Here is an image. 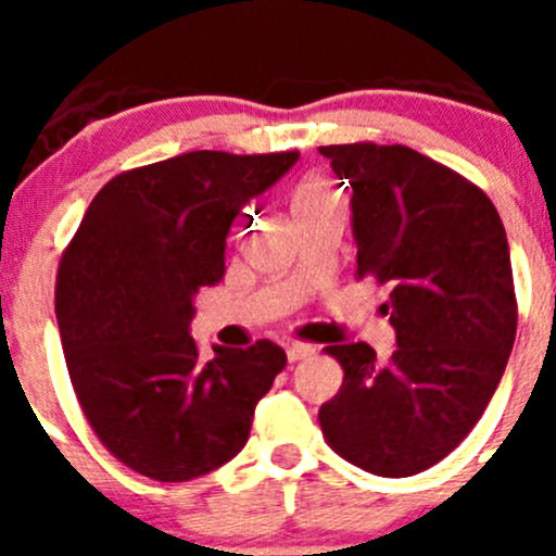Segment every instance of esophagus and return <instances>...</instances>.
<instances>
[{
  "instance_id": "1",
  "label": "esophagus",
  "mask_w": 556,
  "mask_h": 556,
  "mask_svg": "<svg viewBox=\"0 0 556 556\" xmlns=\"http://www.w3.org/2000/svg\"><path fill=\"white\" fill-rule=\"evenodd\" d=\"M314 356V348L312 345H303V342H294V345L287 348V358L289 362H303V358Z\"/></svg>"
}]
</instances>
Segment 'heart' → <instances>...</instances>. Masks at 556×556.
Returning a JSON list of instances; mask_svg holds the SVG:
<instances>
[{
  "mask_svg": "<svg viewBox=\"0 0 556 556\" xmlns=\"http://www.w3.org/2000/svg\"><path fill=\"white\" fill-rule=\"evenodd\" d=\"M339 203V194L326 178H308L303 180L292 194V214L294 219L308 214V211H317V208H326V205Z\"/></svg>",
  "mask_w": 556,
  "mask_h": 556,
  "instance_id": "1",
  "label": "heart"
}]
</instances>
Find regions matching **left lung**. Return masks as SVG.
<instances>
[{
  "mask_svg": "<svg viewBox=\"0 0 556 556\" xmlns=\"http://www.w3.org/2000/svg\"><path fill=\"white\" fill-rule=\"evenodd\" d=\"M353 189L356 278L390 292L397 348L367 342L326 353L342 390L320 406L342 459L404 479L448 456L479 424L518 328L509 244L490 198L459 172L404 144L320 147Z\"/></svg>",
  "mask_w": 556,
  "mask_h": 556,
  "instance_id": "8db88e82",
  "label": "left lung"
}]
</instances>
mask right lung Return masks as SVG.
Masks as SVG:
<instances>
[{
  "label": "right lung",
  "mask_w": 556,
  "mask_h": 556,
  "mask_svg": "<svg viewBox=\"0 0 556 556\" xmlns=\"http://www.w3.org/2000/svg\"><path fill=\"white\" fill-rule=\"evenodd\" d=\"M294 161V150H198L127 169L97 191L63 250L55 314L68 378L100 443L147 479L189 481L233 459L287 367L269 339L203 362L189 323L194 294L225 275L236 214Z\"/></svg>",
  "instance_id": "right-lung-1"
}]
</instances>
